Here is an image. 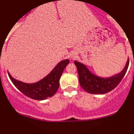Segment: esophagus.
<instances>
[{"mask_svg": "<svg viewBox=\"0 0 134 134\" xmlns=\"http://www.w3.org/2000/svg\"><path fill=\"white\" fill-rule=\"evenodd\" d=\"M75 57H76L75 54H72V55H71V58H72V59L75 58Z\"/></svg>", "mask_w": 134, "mask_h": 134, "instance_id": "1", "label": "esophagus"}]
</instances>
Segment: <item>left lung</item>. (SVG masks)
Wrapping results in <instances>:
<instances>
[{
    "instance_id": "8db88e82",
    "label": "left lung",
    "mask_w": 134,
    "mask_h": 134,
    "mask_svg": "<svg viewBox=\"0 0 134 134\" xmlns=\"http://www.w3.org/2000/svg\"><path fill=\"white\" fill-rule=\"evenodd\" d=\"M74 64L77 68L79 82L82 88L91 94H105L114 89L122 80L128 68L129 58L122 71L108 78L95 75L91 72L86 65L76 60L74 61Z\"/></svg>"
}]
</instances>
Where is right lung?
Returning <instances> with one entry per match:
<instances>
[{"label":"right lung","instance_id":"1","mask_svg":"<svg viewBox=\"0 0 134 134\" xmlns=\"http://www.w3.org/2000/svg\"><path fill=\"white\" fill-rule=\"evenodd\" d=\"M68 59L60 62L54 69L43 79L34 83H26L14 79L8 72L9 78L21 93L35 100H45L54 95L59 88V81L66 66L69 64Z\"/></svg>","mask_w":134,"mask_h":134}]
</instances>
